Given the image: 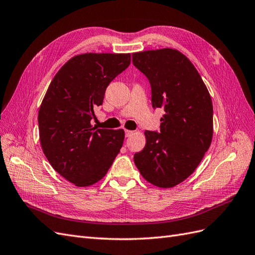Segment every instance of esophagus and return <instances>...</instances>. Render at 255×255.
Instances as JSON below:
<instances>
[{
	"label": "esophagus",
	"instance_id": "1",
	"mask_svg": "<svg viewBox=\"0 0 255 255\" xmlns=\"http://www.w3.org/2000/svg\"><path fill=\"white\" fill-rule=\"evenodd\" d=\"M125 134H126V136L128 137V136H130L131 134H133V131H131V130H125Z\"/></svg>",
	"mask_w": 255,
	"mask_h": 255
}]
</instances>
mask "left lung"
I'll use <instances>...</instances> for the list:
<instances>
[{
  "instance_id": "obj_1",
  "label": "left lung",
  "mask_w": 255,
  "mask_h": 255,
  "mask_svg": "<svg viewBox=\"0 0 255 255\" xmlns=\"http://www.w3.org/2000/svg\"><path fill=\"white\" fill-rule=\"evenodd\" d=\"M134 66L151 87L152 108H163L160 132L146 131L145 147L133 156L141 175L160 188L188 178L213 139V103L188 57L164 48L132 53Z\"/></svg>"
}]
</instances>
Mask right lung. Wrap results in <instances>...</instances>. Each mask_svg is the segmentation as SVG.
I'll return each mask as SVG.
<instances>
[{
	"label": "right lung",
	"mask_w": 255,
	"mask_h": 255,
	"mask_svg": "<svg viewBox=\"0 0 255 255\" xmlns=\"http://www.w3.org/2000/svg\"><path fill=\"white\" fill-rule=\"evenodd\" d=\"M130 65V53H84L65 63L38 112L39 140L52 168L77 187L96 184L123 146V129L91 125L112 80Z\"/></svg>",
	"instance_id": "1"
}]
</instances>
